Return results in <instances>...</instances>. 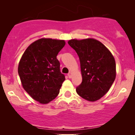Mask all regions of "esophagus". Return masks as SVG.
Instances as JSON below:
<instances>
[{
	"instance_id": "1",
	"label": "esophagus",
	"mask_w": 135,
	"mask_h": 135,
	"mask_svg": "<svg viewBox=\"0 0 135 135\" xmlns=\"http://www.w3.org/2000/svg\"><path fill=\"white\" fill-rule=\"evenodd\" d=\"M68 77H69V78H71L72 75H73V74H72V73H69L68 74Z\"/></svg>"
}]
</instances>
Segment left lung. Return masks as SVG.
Here are the masks:
<instances>
[{
	"label": "left lung",
	"instance_id": "left-lung-1",
	"mask_svg": "<svg viewBox=\"0 0 135 135\" xmlns=\"http://www.w3.org/2000/svg\"><path fill=\"white\" fill-rule=\"evenodd\" d=\"M68 44L75 50L80 62L82 82L77 94L88 101H96L108 93L116 77L115 59L108 48L93 38L71 39Z\"/></svg>",
	"mask_w": 135,
	"mask_h": 135
}]
</instances>
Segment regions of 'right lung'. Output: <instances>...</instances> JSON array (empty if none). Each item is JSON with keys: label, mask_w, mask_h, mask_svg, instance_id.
I'll return each instance as SVG.
<instances>
[{"label": "right lung", "mask_w": 135, "mask_h": 135, "mask_svg": "<svg viewBox=\"0 0 135 135\" xmlns=\"http://www.w3.org/2000/svg\"><path fill=\"white\" fill-rule=\"evenodd\" d=\"M65 44L64 40L40 38L27 48L20 61L18 72L22 86L41 104L53 100L65 80L56 58Z\"/></svg>", "instance_id": "add662e5"}]
</instances>
